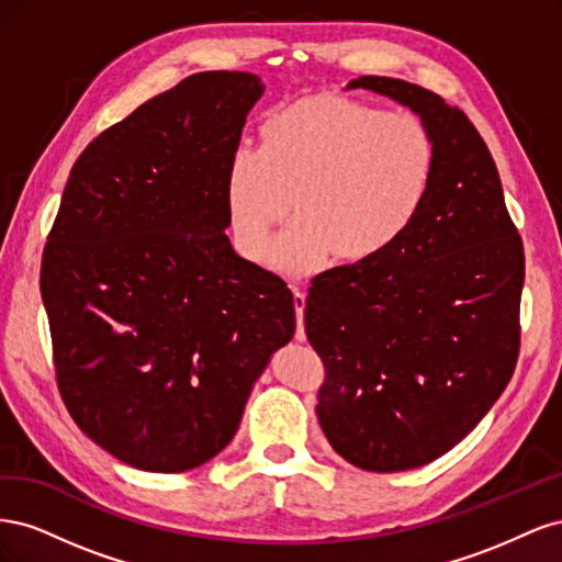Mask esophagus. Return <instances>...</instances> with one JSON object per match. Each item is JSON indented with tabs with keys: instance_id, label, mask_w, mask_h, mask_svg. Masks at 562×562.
<instances>
[{
	"instance_id": "1",
	"label": "esophagus",
	"mask_w": 562,
	"mask_h": 562,
	"mask_svg": "<svg viewBox=\"0 0 562 562\" xmlns=\"http://www.w3.org/2000/svg\"><path fill=\"white\" fill-rule=\"evenodd\" d=\"M293 302H295V314H297L295 339L297 342H304V339H307V333H304V304H307V295H304L295 285H293Z\"/></svg>"
}]
</instances>
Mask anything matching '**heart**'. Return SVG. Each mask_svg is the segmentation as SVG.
<instances>
[{
    "mask_svg": "<svg viewBox=\"0 0 562 562\" xmlns=\"http://www.w3.org/2000/svg\"><path fill=\"white\" fill-rule=\"evenodd\" d=\"M262 138L232 155L229 227L244 258L262 262L297 194L300 215L271 258L291 277L314 274L333 252L363 260L384 250L411 227L434 182L431 133L411 112L310 98L271 114Z\"/></svg>",
    "mask_w": 562,
    "mask_h": 562,
    "instance_id": "heart-1",
    "label": "heart"
}]
</instances>
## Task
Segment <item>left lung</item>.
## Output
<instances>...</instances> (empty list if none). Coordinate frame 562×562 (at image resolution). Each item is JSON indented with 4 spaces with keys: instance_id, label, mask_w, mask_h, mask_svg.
I'll return each instance as SVG.
<instances>
[{
    "instance_id": "left-lung-1",
    "label": "left lung",
    "mask_w": 562,
    "mask_h": 562,
    "mask_svg": "<svg viewBox=\"0 0 562 562\" xmlns=\"http://www.w3.org/2000/svg\"><path fill=\"white\" fill-rule=\"evenodd\" d=\"M349 89L411 108L436 147L411 227L314 277L304 304L326 366L323 434L349 464L391 473L452 450L502 396L520 351L525 252L495 159L462 110L403 79L359 77Z\"/></svg>"
}]
</instances>
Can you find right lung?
<instances>
[{
  "label": "right lung",
  "instance_id": "1",
  "mask_svg": "<svg viewBox=\"0 0 562 562\" xmlns=\"http://www.w3.org/2000/svg\"><path fill=\"white\" fill-rule=\"evenodd\" d=\"M265 87L199 72L75 161L42 255L56 382L119 462L180 473L234 438L250 389L295 333L283 279L234 252L227 176Z\"/></svg>",
  "mask_w": 562,
  "mask_h": 562
}]
</instances>
